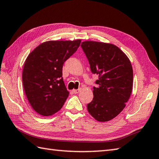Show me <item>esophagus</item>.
Wrapping results in <instances>:
<instances>
[{
	"mask_svg": "<svg viewBox=\"0 0 159 159\" xmlns=\"http://www.w3.org/2000/svg\"><path fill=\"white\" fill-rule=\"evenodd\" d=\"M80 91V89H73L72 92L74 94H78V93H79Z\"/></svg>",
	"mask_w": 159,
	"mask_h": 159,
	"instance_id": "34e87169",
	"label": "esophagus"
}]
</instances>
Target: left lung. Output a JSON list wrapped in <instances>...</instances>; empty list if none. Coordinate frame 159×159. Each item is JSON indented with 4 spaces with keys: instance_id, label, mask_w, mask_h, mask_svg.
<instances>
[{
    "instance_id": "left-lung-1",
    "label": "left lung",
    "mask_w": 159,
    "mask_h": 159,
    "mask_svg": "<svg viewBox=\"0 0 159 159\" xmlns=\"http://www.w3.org/2000/svg\"><path fill=\"white\" fill-rule=\"evenodd\" d=\"M81 48L92 74L98 75L94 98L88 104L89 113L100 122L110 120L119 114L131 95L133 70L127 56L113 44L84 41Z\"/></svg>"
}]
</instances>
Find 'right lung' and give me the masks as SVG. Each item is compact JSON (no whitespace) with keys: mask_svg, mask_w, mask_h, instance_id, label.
I'll use <instances>...</instances> for the list:
<instances>
[{"mask_svg":"<svg viewBox=\"0 0 159 159\" xmlns=\"http://www.w3.org/2000/svg\"><path fill=\"white\" fill-rule=\"evenodd\" d=\"M81 40H50L34 49L25 62L23 84L31 106L41 116L55 114L69 96L63 79V65Z\"/></svg>","mask_w":159,"mask_h":159,"instance_id":"right-lung-1","label":"right lung"}]
</instances>
